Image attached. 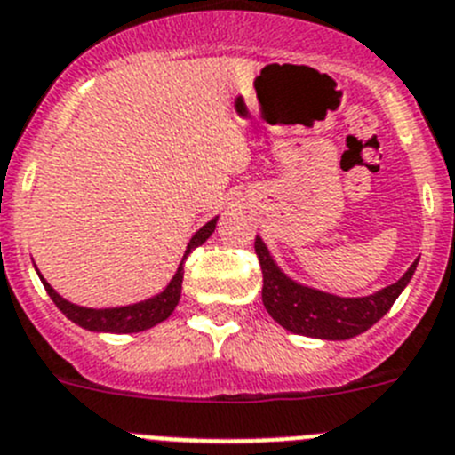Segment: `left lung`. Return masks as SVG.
I'll return each instance as SVG.
<instances>
[{"mask_svg":"<svg viewBox=\"0 0 455 455\" xmlns=\"http://www.w3.org/2000/svg\"><path fill=\"white\" fill-rule=\"evenodd\" d=\"M255 250L264 273L261 299L270 318L289 331L323 340H347L368 331L374 323L388 314L395 299L411 282L419 261H412L402 279L377 293L365 298H340L291 279L273 259L261 236L255 239Z\"/></svg>","mask_w":455,"mask_h":455,"instance_id":"8db88e82","label":"left lung"}]
</instances>
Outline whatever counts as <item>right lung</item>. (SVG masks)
I'll list each match as a JSON object with an SVG mask.
<instances>
[{
    "instance_id": "add662e5",
    "label": "right lung",
    "mask_w": 455,
    "mask_h": 455,
    "mask_svg": "<svg viewBox=\"0 0 455 455\" xmlns=\"http://www.w3.org/2000/svg\"><path fill=\"white\" fill-rule=\"evenodd\" d=\"M216 220L219 216H214L212 220H207L198 232L189 239L185 250V257H182L180 266H178L176 275L171 277V282L166 284L164 291H160L157 295L148 299H141V302L135 304H126V307H112V309H90V307H81V304H74L69 299H65L62 295H58L53 291V286L49 284L47 279L40 275L43 279L44 291L49 293V298L53 299L58 309L67 315V318L76 323L78 327L87 329V331H99V333H137V331H146V329L156 327V324L164 323L173 309L180 302V293H182V277H185V259L189 257V252L198 245L205 243L207 239L212 236V232L216 230ZM37 270V268H36Z\"/></svg>"
}]
</instances>
